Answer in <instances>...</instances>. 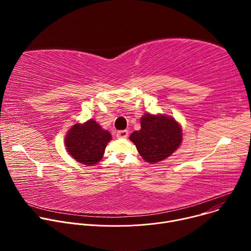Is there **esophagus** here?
<instances>
[{
	"instance_id": "esophagus-1",
	"label": "esophagus",
	"mask_w": 251,
	"mask_h": 251,
	"mask_svg": "<svg viewBox=\"0 0 251 251\" xmlns=\"http://www.w3.org/2000/svg\"><path fill=\"white\" fill-rule=\"evenodd\" d=\"M128 135H129V132H128L127 130H121V131H118V132H117V134H116L117 138H119V139H126V138L128 137Z\"/></svg>"
}]
</instances>
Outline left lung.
<instances>
[{
  "label": "left lung",
  "instance_id": "obj_1",
  "mask_svg": "<svg viewBox=\"0 0 251 251\" xmlns=\"http://www.w3.org/2000/svg\"><path fill=\"white\" fill-rule=\"evenodd\" d=\"M139 154L146 162L155 164L171 156L181 145L182 128L175 118L166 115L145 114L141 129L130 135Z\"/></svg>",
  "mask_w": 251,
  "mask_h": 251
}]
</instances>
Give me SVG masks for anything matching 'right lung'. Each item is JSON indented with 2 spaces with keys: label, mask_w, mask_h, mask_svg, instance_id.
I'll list each match as a JSON object with an SVG mask.
<instances>
[{
  "label": "right lung",
  "mask_w": 251,
  "mask_h": 251,
  "mask_svg": "<svg viewBox=\"0 0 251 251\" xmlns=\"http://www.w3.org/2000/svg\"><path fill=\"white\" fill-rule=\"evenodd\" d=\"M111 134L90 119L83 124H75L65 136V147L69 155L86 166L97 164L103 157Z\"/></svg>",
  "instance_id": "add662e5"
}]
</instances>
